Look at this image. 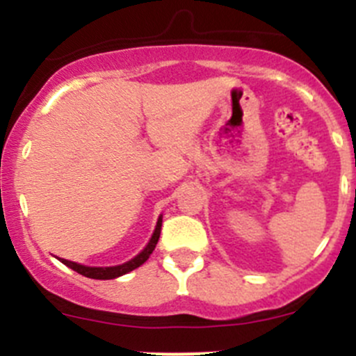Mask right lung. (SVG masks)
Here are the masks:
<instances>
[{"label": "right lung", "instance_id": "obj_1", "mask_svg": "<svg viewBox=\"0 0 356 356\" xmlns=\"http://www.w3.org/2000/svg\"><path fill=\"white\" fill-rule=\"evenodd\" d=\"M160 231H161V218H158L156 229H155V232H153L152 239H149L148 246H146L145 250L138 254V257L132 258V260H129L127 264L117 265V267H84V265H79V264H75V261H68V260H65V258H60V261H62L63 265H67V267H70L72 270L77 272V274L84 275V277H89V279H103V281H105V279L120 277V275L134 270V268H138L139 265H143L146 260H148L149 254H152L153 250H155L158 238H160Z\"/></svg>", "mask_w": 356, "mask_h": 356}]
</instances>
